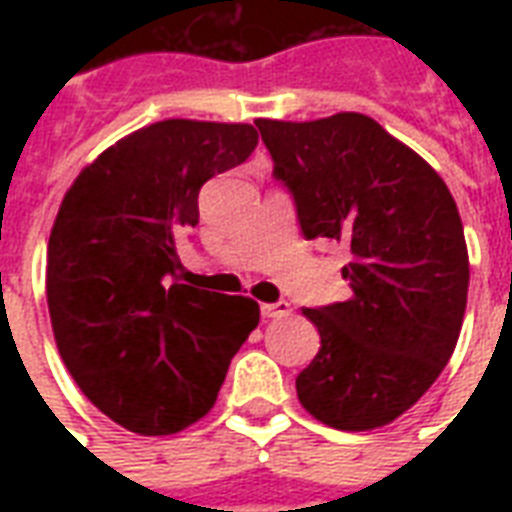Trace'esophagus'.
<instances>
[{
	"instance_id": "1",
	"label": "esophagus",
	"mask_w": 512,
	"mask_h": 512,
	"mask_svg": "<svg viewBox=\"0 0 512 512\" xmlns=\"http://www.w3.org/2000/svg\"><path fill=\"white\" fill-rule=\"evenodd\" d=\"M260 311H263L265 319H284V316L292 313V305L287 300H279V303H265Z\"/></svg>"
}]
</instances>
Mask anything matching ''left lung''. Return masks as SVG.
Returning <instances> with one entry per match:
<instances>
[{"instance_id":"1","label":"left lung","mask_w":512,"mask_h":512,"mask_svg":"<svg viewBox=\"0 0 512 512\" xmlns=\"http://www.w3.org/2000/svg\"><path fill=\"white\" fill-rule=\"evenodd\" d=\"M255 124L305 239L345 241L353 255L348 300L303 308L321 348L297 374V398L329 428H382L425 396L460 337L470 263L457 204L364 114Z\"/></svg>"}]
</instances>
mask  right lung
Listing matches in <instances>:
<instances>
[{
    "mask_svg": "<svg viewBox=\"0 0 512 512\" xmlns=\"http://www.w3.org/2000/svg\"><path fill=\"white\" fill-rule=\"evenodd\" d=\"M255 146L252 124L164 119L106 148L63 196L47 244L52 335L84 396L132 433L204 417L260 321L252 297L183 284L177 257L201 185Z\"/></svg>",
    "mask_w": 512,
    "mask_h": 512,
    "instance_id": "obj_1",
    "label": "right lung"
}]
</instances>
